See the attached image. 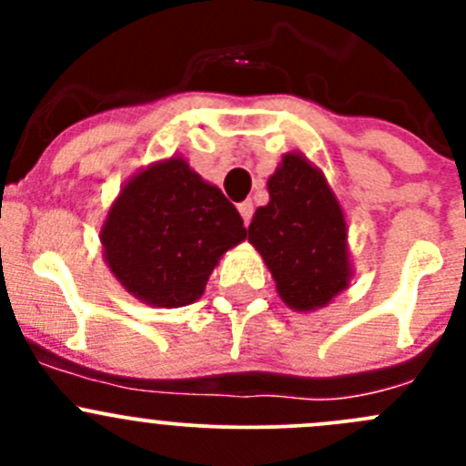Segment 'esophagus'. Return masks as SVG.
Returning a JSON list of instances; mask_svg holds the SVG:
<instances>
[{"label": "esophagus", "mask_w": 466, "mask_h": 466, "mask_svg": "<svg viewBox=\"0 0 466 466\" xmlns=\"http://www.w3.org/2000/svg\"><path fill=\"white\" fill-rule=\"evenodd\" d=\"M252 209H255V207H252L250 200H243V203H238V211H241V218H243V225H246V228L250 225Z\"/></svg>", "instance_id": "34e87169"}]
</instances>
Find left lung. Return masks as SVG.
I'll list each match as a JSON object with an SVG mask.
<instances>
[{
  "mask_svg": "<svg viewBox=\"0 0 466 466\" xmlns=\"http://www.w3.org/2000/svg\"><path fill=\"white\" fill-rule=\"evenodd\" d=\"M268 196L252 216L248 241L286 307L299 313L327 307L354 277L350 229L336 194L316 164L290 150L268 177Z\"/></svg>",
  "mask_w": 466,
  "mask_h": 466,
  "instance_id": "obj_1",
  "label": "left lung"
}]
</instances>
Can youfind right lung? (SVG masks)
<instances>
[{"label":"right lung","mask_w":466,"mask_h":466,"mask_svg":"<svg viewBox=\"0 0 466 466\" xmlns=\"http://www.w3.org/2000/svg\"><path fill=\"white\" fill-rule=\"evenodd\" d=\"M103 259L139 302L177 309L200 299L220 257L246 238L237 207L182 155L130 176L101 225Z\"/></svg>","instance_id":"right-lung-1"}]
</instances>
